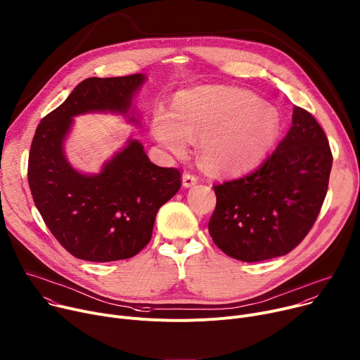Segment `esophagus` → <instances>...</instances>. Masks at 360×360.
I'll list each match as a JSON object with an SVG mask.
<instances>
[{
    "label": "esophagus",
    "instance_id": "34e87169",
    "mask_svg": "<svg viewBox=\"0 0 360 360\" xmlns=\"http://www.w3.org/2000/svg\"><path fill=\"white\" fill-rule=\"evenodd\" d=\"M198 181H199V177L196 174H191V173H184L183 174V186L184 187L195 186Z\"/></svg>",
    "mask_w": 360,
    "mask_h": 360
}]
</instances>
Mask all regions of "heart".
<instances>
[{"mask_svg": "<svg viewBox=\"0 0 360 360\" xmlns=\"http://www.w3.org/2000/svg\"><path fill=\"white\" fill-rule=\"evenodd\" d=\"M153 129L176 155L200 138V158L209 172L239 174L264 158L278 135L280 114L250 92L200 88L181 94L174 114L160 108Z\"/></svg>", "mask_w": 360, "mask_h": 360, "instance_id": "heart-1", "label": "heart"}]
</instances>
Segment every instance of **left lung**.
Segmentation results:
<instances>
[{"instance_id":"1","label":"left lung","mask_w":360,"mask_h":360,"mask_svg":"<svg viewBox=\"0 0 360 360\" xmlns=\"http://www.w3.org/2000/svg\"><path fill=\"white\" fill-rule=\"evenodd\" d=\"M331 164L323 128L309 110L295 106L288 134L255 172L213 186V242L243 262L287 255L316 222Z\"/></svg>"}]
</instances>
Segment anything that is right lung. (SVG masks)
I'll list each match as a JSON object with an SVG mask.
<instances>
[{"mask_svg": "<svg viewBox=\"0 0 360 360\" xmlns=\"http://www.w3.org/2000/svg\"><path fill=\"white\" fill-rule=\"evenodd\" d=\"M144 79L140 73L85 79L40 121L33 136L27 176L34 205L53 236L79 259L110 262L136 255L151 239L158 209L181 187L180 170L158 167L136 140L96 176L80 174L65 158L73 117L94 110L127 115Z\"/></svg>", "mask_w": 360, "mask_h": 360, "instance_id": "obj_1", "label": "right lung"}]
</instances>
